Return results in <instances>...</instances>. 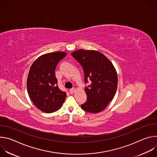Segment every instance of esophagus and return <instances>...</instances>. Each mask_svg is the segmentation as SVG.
Wrapping results in <instances>:
<instances>
[{
  "instance_id": "esophagus-1",
  "label": "esophagus",
  "mask_w": 157,
  "mask_h": 157,
  "mask_svg": "<svg viewBox=\"0 0 157 157\" xmlns=\"http://www.w3.org/2000/svg\"><path fill=\"white\" fill-rule=\"evenodd\" d=\"M75 91V89L74 88V87H73V88H71V89H70V93H71V94H73V93H74V92Z\"/></svg>"
}]
</instances>
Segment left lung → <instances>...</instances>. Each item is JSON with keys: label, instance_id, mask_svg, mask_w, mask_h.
<instances>
[{"label": "left lung", "instance_id": "1", "mask_svg": "<svg viewBox=\"0 0 157 157\" xmlns=\"http://www.w3.org/2000/svg\"><path fill=\"white\" fill-rule=\"evenodd\" d=\"M72 56L81 65L84 75L87 100L81 109L90 113L103 110L113 99L117 87V75L110 61L94 50H77Z\"/></svg>", "mask_w": 157, "mask_h": 157}]
</instances>
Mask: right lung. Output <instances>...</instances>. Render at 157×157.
<instances>
[{"mask_svg":"<svg viewBox=\"0 0 157 157\" xmlns=\"http://www.w3.org/2000/svg\"><path fill=\"white\" fill-rule=\"evenodd\" d=\"M66 55L53 52L38 58L30 67L27 78V91L35 105L46 113L55 112L63 104L66 92L60 90L55 76L58 63Z\"/></svg>","mask_w":157,"mask_h":157,"instance_id":"obj_1","label":"right lung"}]
</instances>
